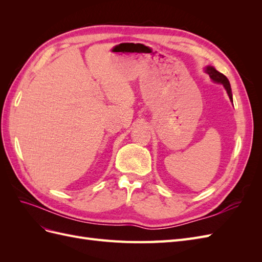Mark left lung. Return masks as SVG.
<instances>
[{
	"label": "left lung",
	"mask_w": 262,
	"mask_h": 262,
	"mask_svg": "<svg viewBox=\"0 0 262 262\" xmlns=\"http://www.w3.org/2000/svg\"><path fill=\"white\" fill-rule=\"evenodd\" d=\"M204 72L209 74L210 78L214 83H217V84L223 85V87H224L227 95H228L229 99H231V101L233 102V94H232L231 84H229V81L227 80V77L224 74H222L221 72H219V71L215 68H213L211 66L205 67L204 68Z\"/></svg>",
	"instance_id": "1"
}]
</instances>
